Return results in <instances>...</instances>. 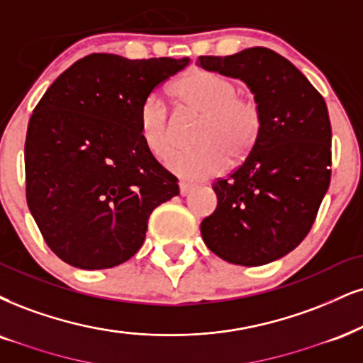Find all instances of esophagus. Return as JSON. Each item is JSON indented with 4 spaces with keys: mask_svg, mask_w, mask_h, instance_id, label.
<instances>
[{
    "mask_svg": "<svg viewBox=\"0 0 363 363\" xmlns=\"http://www.w3.org/2000/svg\"><path fill=\"white\" fill-rule=\"evenodd\" d=\"M191 190H194V185H190V183H185V182L180 183V195L182 196H186Z\"/></svg>",
    "mask_w": 363,
    "mask_h": 363,
    "instance_id": "1",
    "label": "esophagus"
}]
</instances>
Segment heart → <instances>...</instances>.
I'll list each match as a JSON object with an SVG mask.
<instances>
[{"mask_svg": "<svg viewBox=\"0 0 363 363\" xmlns=\"http://www.w3.org/2000/svg\"><path fill=\"white\" fill-rule=\"evenodd\" d=\"M173 96L186 109L202 114L195 133V150L174 153L167 169L185 182L217 177L232 161L249 156L261 136L262 114L257 102L239 94V86L225 75L196 69L172 86ZM143 145L163 160L173 150V123L167 107L156 97L145 101L140 111Z\"/></svg>", "mask_w": 363, "mask_h": 363, "instance_id": "heart-1", "label": "heart"}]
</instances>
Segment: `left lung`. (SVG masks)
Wrapping results in <instances>:
<instances>
[{"label":"left lung","instance_id":"obj_1","mask_svg":"<svg viewBox=\"0 0 363 363\" xmlns=\"http://www.w3.org/2000/svg\"><path fill=\"white\" fill-rule=\"evenodd\" d=\"M196 64L242 80L262 114L254 150L234 173L212 185L217 208L200 223L203 242L239 266L277 261L301 244L328 190L332 126L325 99L269 48L203 55Z\"/></svg>","mask_w":363,"mask_h":363}]
</instances>
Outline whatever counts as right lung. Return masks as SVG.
<instances>
[{"mask_svg": "<svg viewBox=\"0 0 363 363\" xmlns=\"http://www.w3.org/2000/svg\"><path fill=\"white\" fill-rule=\"evenodd\" d=\"M190 58L92 53L55 79L25 141L26 202L45 242L79 269H109L145 242L147 218L180 194L143 145L140 111Z\"/></svg>", "mask_w": 363, "mask_h": 363, "instance_id": "obj_1", "label": "right lung"}]
</instances>
